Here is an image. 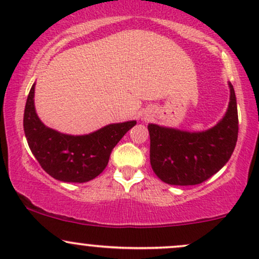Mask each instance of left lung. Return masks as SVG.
Listing matches in <instances>:
<instances>
[{
  "label": "left lung",
  "instance_id": "obj_1",
  "mask_svg": "<svg viewBox=\"0 0 259 259\" xmlns=\"http://www.w3.org/2000/svg\"><path fill=\"white\" fill-rule=\"evenodd\" d=\"M230 86L227 114L212 129L187 133L148 124L150 162L157 177L170 185H197L224 167L239 134L236 97Z\"/></svg>",
  "mask_w": 259,
  "mask_h": 259
}]
</instances>
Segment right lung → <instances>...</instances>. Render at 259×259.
I'll return each instance as SVG.
<instances>
[{"instance_id":"obj_1","label":"right lung","mask_w":259,"mask_h":259,"mask_svg":"<svg viewBox=\"0 0 259 259\" xmlns=\"http://www.w3.org/2000/svg\"><path fill=\"white\" fill-rule=\"evenodd\" d=\"M31 86L24 111V133L29 147L41 168L64 183H86L105 170L115 145L136 121L111 124L82 136L61 134L45 126L34 107Z\"/></svg>"}]
</instances>
